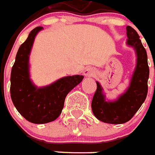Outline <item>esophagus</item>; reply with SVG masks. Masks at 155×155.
<instances>
[{
	"label": "esophagus",
	"instance_id": "obj_1",
	"mask_svg": "<svg viewBox=\"0 0 155 155\" xmlns=\"http://www.w3.org/2000/svg\"><path fill=\"white\" fill-rule=\"evenodd\" d=\"M84 74L86 75V76H92L93 74H94V72L90 70V69H87L84 71Z\"/></svg>",
	"mask_w": 155,
	"mask_h": 155
}]
</instances>
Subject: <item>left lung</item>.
I'll use <instances>...</instances> for the list:
<instances>
[{
    "instance_id": "8db88e82",
    "label": "left lung",
    "mask_w": 155,
    "mask_h": 155,
    "mask_svg": "<svg viewBox=\"0 0 155 155\" xmlns=\"http://www.w3.org/2000/svg\"><path fill=\"white\" fill-rule=\"evenodd\" d=\"M127 44L136 49L137 65L129 89L115 102H107L98 82L92 100V111L101 121L111 124H121L130 121L145 102L148 94L150 69L147 52L142 45L140 36L130 26L127 27Z\"/></svg>"
}]
</instances>
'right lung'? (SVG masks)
I'll return each mask as SVG.
<instances>
[{"label":"right lung","mask_w":155,"mask_h":155,"mask_svg":"<svg viewBox=\"0 0 155 155\" xmlns=\"http://www.w3.org/2000/svg\"><path fill=\"white\" fill-rule=\"evenodd\" d=\"M42 27L31 31L17 51L10 74V97L14 105L27 121L35 124L52 121L60 116L66 95L81 83L83 75L66 76L49 86L37 88L28 75V55L36 34Z\"/></svg>","instance_id":"obj_1"}]
</instances>
